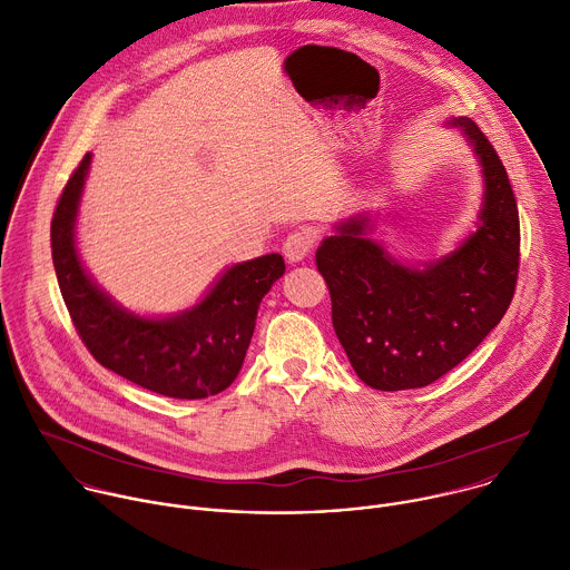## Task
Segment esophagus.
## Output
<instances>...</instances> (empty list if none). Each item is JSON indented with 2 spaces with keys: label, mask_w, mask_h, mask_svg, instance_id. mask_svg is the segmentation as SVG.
<instances>
[{
  "label": "esophagus",
  "mask_w": 570,
  "mask_h": 570,
  "mask_svg": "<svg viewBox=\"0 0 570 570\" xmlns=\"http://www.w3.org/2000/svg\"><path fill=\"white\" fill-rule=\"evenodd\" d=\"M313 246H315V233L311 228H295L284 239L282 250L288 262H299L313 250Z\"/></svg>",
  "instance_id": "34e87169"
}]
</instances>
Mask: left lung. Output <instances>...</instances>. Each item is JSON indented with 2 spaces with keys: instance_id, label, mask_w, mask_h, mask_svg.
I'll list each match as a JSON object with an SVG mask.
<instances>
[{
  "instance_id": "8db88e82",
  "label": "left lung",
  "mask_w": 570,
  "mask_h": 570,
  "mask_svg": "<svg viewBox=\"0 0 570 570\" xmlns=\"http://www.w3.org/2000/svg\"><path fill=\"white\" fill-rule=\"evenodd\" d=\"M451 124L464 130L484 166L478 233L417 271L364 237L366 217H353L315 255L337 340L360 380L377 391L422 389L446 375L500 324L515 295L520 213L507 168L473 119Z\"/></svg>"
}]
</instances>
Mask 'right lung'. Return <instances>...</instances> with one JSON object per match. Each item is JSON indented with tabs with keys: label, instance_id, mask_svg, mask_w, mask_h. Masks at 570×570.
<instances>
[{
	"label": "right lung",
	"instance_id": "obj_1",
	"mask_svg": "<svg viewBox=\"0 0 570 570\" xmlns=\"http://www.w3.org/2000/svg\"><path fill=\"white\" fill-rule=\"evenodd\" d=\"M88 164L90 153L68 177L50 222L57 284L77 335L101 366L141 389L177 400L222 393L244 364L262 297L286 271L282 255L235 264L193 311L177 317H135L88 279L75 250V217Z\"/></svg>",
	"mask_w": 570,
	"mask_h": 570
}]
</instances>
